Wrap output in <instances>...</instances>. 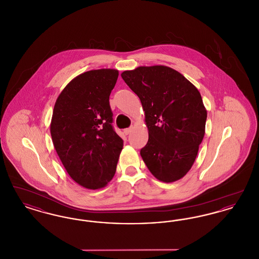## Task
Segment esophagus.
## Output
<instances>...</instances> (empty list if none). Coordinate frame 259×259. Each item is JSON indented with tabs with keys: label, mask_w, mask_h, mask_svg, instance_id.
Segmentation results:
<instances>
[{
	"label": "esophagus",
	"mask_w": 259,
	"mask_h": 259,
	"mask_svg": "<svg viewBox=\"0 0 259 259\" xmlns=\"http://www.w3.org/2000/svg\"><path fill=\"white\" fill-rule=\"evenodd\" d=\"M131 130H132V127H129V128L124 129V134H125V135H128V134L131 132Z\"/></svg>",
	"instance_id": "obj_1"
}]
</instances>
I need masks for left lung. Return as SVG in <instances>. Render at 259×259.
<instances>
[{
    "mask_svg": "<svg viewBox=\"0 0 259 259\" xmlns=\"http://www.w3.org/2000/svg\"><path fill=\"white\" fill-rule=\"evenodd\" d=\"M141 100L148 129L141 156L161 182L172 183L188 172L205 135L207 111L197 88L166 66L139 67L121 74Z\"/></svg>",
    "mask_w": 259,
    "mask_h": 259,
    "instance_id": "obj_1",
    "label": "left lung"
}]
</instances>
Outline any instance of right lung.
I'll use <instances>...</instances> for the list:
<instances>
[{
  "label": "right lung",
  "mask_w": 259,
  "mask_h": 259,
  "mask_svg": "<svg viewBox=\"0 0 259 259\" xmlns=\"http://www.w3.org/2000/svg\"><path fill=\"white\" fill-rule=\"evenodd\" d=\"M118 71L101 69L77 75L56 100L50 134L70 177L88 189L113 178L123 140L112 127L110 95Z\"/></svg>",
  "instance_id": "obj_1"
}]
</instances>
